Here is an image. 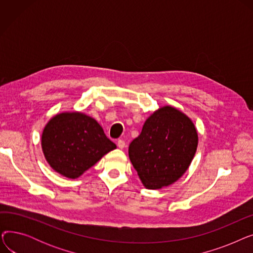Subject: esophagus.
Listing matches in <instances>:
<instances>
[{
  "label": "esophagus",
  "mask_w": 253,
  "mask_h": 253,
  "mask_svg": "<svg viewBox=\"0 0 253 253\" xmlns=\"http://www.w3.org/2000/svg\"><path fill=\"white\" fill-rule=\"evenodd\" d=\"M117 145H118L119 149H124L126 143H125V141H124L123 139H119V140L117 141Z\"/></svg>",
  "instance_id": "esophagus-1"
}]
</instances>
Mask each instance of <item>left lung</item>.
I'll use <instances>...</instances> for the list:
<instances>
[{"label":"left lung","instance_id":"obj_1","mask_svg":"<svg viewBox=\"0 0 253 253\" xmlns=\"http://www.w3.org/2000/svg\"><path fill=\"white\" fill-rule=\"evenodd\" d=\"M198 147L194 122L172 105L155 111L131 141L129 159L147 189L158 190L177 181L190 167Z\"/></svg>","mask_w":253,"mask_h":253}]
</instances>
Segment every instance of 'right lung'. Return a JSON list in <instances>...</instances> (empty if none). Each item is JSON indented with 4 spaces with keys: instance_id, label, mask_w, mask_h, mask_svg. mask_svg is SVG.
Returning <instances> with one entry per match:
<instances>
[{
    "instance_id": "1",
    "label": "right lung",
    "mask_w": 253,
    "mask_h": 253,
    "mask_svg": "<svg viewBox=\"0 0 253 253\" xmlns=\"http://www.w3.org/2000/svg\"><path fill=\"white\" fill-rule=\"evenodd\" d=\"M41 145L50 167L71 179L81 176L117 148L96 120L82 112H63L52 117L43 129Z\"/></svg>"
}]
</instances>
